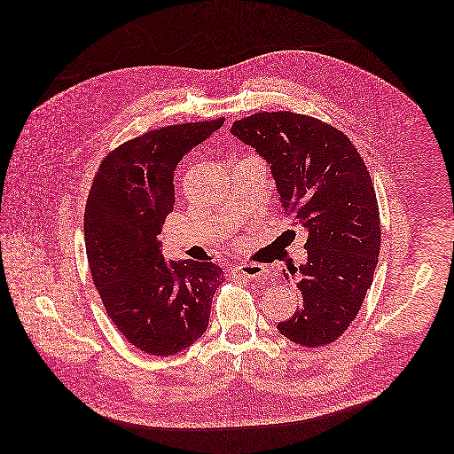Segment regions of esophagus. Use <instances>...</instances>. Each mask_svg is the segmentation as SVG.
I'll list each match as a JSON object with an SVG mask.
<instances>
[{"mask_svg": "<svg viewBox=\"0 0 454 454\" xmlns=\"http://www.w3.org/2000/svg\"><path fill=\"white\" fill-rule=\"evenodd\" d=\"M236 274L250 278V279H259V278H267L269 270L260 263H239L236 267Z\"/></svg>", "mask_w": 454, "mask_h": 454, "instance_id": "esophagus-1", "label": "esophagus"}]
</instances>
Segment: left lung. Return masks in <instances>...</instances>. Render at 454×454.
I'll use <instances>...</instances> for the list:
<instances>
[{"mask_svg": "<svg viewBox=\"0 0 454 454\" xmlns=\"http://www.w3.org/2000/svg\"><path fill=\"white\" fill-rule=\"evenodd\" d=\"M231 132L270 164L286 215L308 231V260L285 272L301 308L278 324L304 348L326 346L356 318L381 247L380 207L364 159L342 130L294 112H259Z\"/></svg>", "mask_w": 454, "mask_h": 454, "instance_id": "1", "label": "left lung"}]
</instances>
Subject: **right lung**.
Listing matches in <instances>:
<instances>
[{"label":"right lung","mask_w":454,"mask_h":454,"mask_svg":"<svg viewBox=\"0 0 454 454\" xmlns=\"http://www.w3.org/2000/svg\"><path fill=\"white\" fill-rule=\"evenodd\" d=\"M207 122L145 132L101 162L83 213L92 281L110 320L153 356L176 355L206 332L223 270L211 262H166L159 234L175 204V169L223 126Z\"/></svg>","instance_id":"right-lung-1"}]
</instances>
